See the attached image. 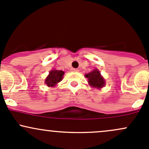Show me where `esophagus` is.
Wrapping results in <instances>:
<instances>
[{
    "instance_id": "34e87169",
    "label": "esophagus",
    "mask_w": 149,
    "mask_h": 149,
    "mask_svg": "<svg viewBox=\"0 0 149 149\" xmlns=\"http://www.w3.org/2000/svg\"><path fill=\"white\" fill-rule=\"evenodd\" d=\"M72 70L73 72H79V70H78V69H76V68H72Z\"/></svg>"
}]
</instances>
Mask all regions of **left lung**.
<instances>
[{"label":"left lung","instance_id":"1","mask_svg":"<svg viewBox=\"0 0 149 149\" xmlns=\"http://www.w3.org/2000/svg\"><path fill=\"white\" fill-rule=\"evenodd\" d=\"M85 77L88 79V83L91 87L97 88V89H101L104 87V79L101 75L100 72L97 69L88 74H86Z\"/></svg>","mask_w":149,"mask_h":149}]
</instances>
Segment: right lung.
I'll use <instances>...</instances> for the list:
<instances>
[{
  "label": "right lung",
  "mask_w": 149,
  "mask_h": 149,
  "mask_svg": "<svg viewBox=\"0 0 149 149\" xmlns=\"http://www.w3.org/2000/svg\"><path fill=\"white\" fill-rule=\"evenodd\" d=\"M64 74H65V72L62 70H51L49 72L48 76L46 77L45 83L48 87H55L56 84L62 81Z\"/></svg>",
  "instance_id": "1"
}]
</instances>
